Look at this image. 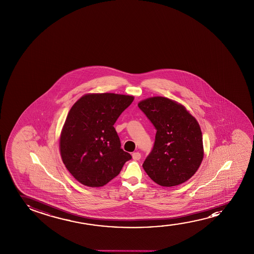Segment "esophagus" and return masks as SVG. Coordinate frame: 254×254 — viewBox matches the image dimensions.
<instances>
[{
    "label": "esophagus",
    "instance_id": "34e87169",
    "mask_svg": "<svg viewBox=\"0 0 254 254\" xmlns=\"http://www.w3.org/2000/svg\"><path fill=\"white\" fill-rule=\"evenodd\" d=\"M132 159L134 160H140V158H141V155H140V153H138V152H136V153H132Z\"/></svg>",
    "mask_w": 254,
    "mask_h": 254
}]
</instances>
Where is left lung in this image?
<instances>
[{
  "mask_svg": "<svg viewBox=\"0 0 254 254\" xmlns=\"http://www.w3.org/2000/svg\"><path fill=\"white\" fill-rule=\"evenodd\" d=\"M139 109L156 129L153 149L142 167L155 183L174 187L188 181L203 160V140L198 122L187 109L167 98L140 101Z\"/></svg>",
  "mask_w": 254,
  "mask_h": 254,
  "instance_id": "left-lung-1",
  "label": "left lung"
}]
</instances>
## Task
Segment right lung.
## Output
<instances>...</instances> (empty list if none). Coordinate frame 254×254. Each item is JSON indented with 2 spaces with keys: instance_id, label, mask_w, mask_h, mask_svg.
I'll return each instance as SVG.
<instances>
[{
  "instance_id": "obj_1",
  "label": "right lung",
  "mask_w": 254,
  "mask_h": 254,
  "mask_svg": "<svg viewBox=\"0 0 254 254\" xmlns=\"http://www.w3.org/2000/svg\"><path fill=\"white\" fill-rule=\"evenodd\" d=\"M132 101L123 94H86L70 109L60 150L66 169L81 184L103 187L132 159L122 149L114 125Z\"/></svg>"
}]
</instances>
